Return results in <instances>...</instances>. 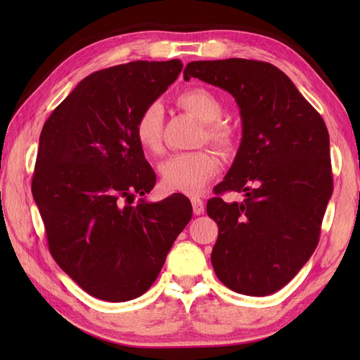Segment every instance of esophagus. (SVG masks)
Listing matches in <instances>:
<instances>
[{
    "mask_svg": "<svg viewBox=\"0 0 360 360\" xmlns=\"http://www.w3.org/2000/svg\"><path fill=\"white\" fill-rule=\"evenodd\" d=\"M192 205H193V213L195 215H202L204 213V210H205V204H204V201L201 200V198H198V196H192Z\"/></svg>",
    "mask_w": 360,
    "mask_h": 360,
    "instance_id": "1",
    "label": "esophagus"
}]
</instances>
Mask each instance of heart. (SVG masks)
<instances>
[{"mask_svg": "<svg viewBox=\"0 0 360 360\" xmlns=\"http://www.w3.org/2000/svg\"><path fill=\"white\" fill-rule=\"evenodd\" d=\"M178 105L202 122L200 141L209 142L219 151L229 153L235 145V129L221 116L223 102L217 94L202 86L188 88L178 96ZM164 127V110L159 102H151L136 119L134 134L145 151L156 153L160 148ZM219 172V159L209 148L176 153L159 165L162 184L173 192L200 193Z\"/></svg>", "mask_w": 360, "mask_h": 360, "instance_id": "b5f03b06", "label": "heart"}]
</instances>
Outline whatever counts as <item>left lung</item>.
<instances>
[{
    "label": "left lung",
    "instance_id": "1",
    "mask_svg": "<svg viewBox=\"0 0 360 360\" xmlns=\"http://www.w3.org/2000/svg\"><path fill=\"white\" fill-rule=\"evenodd\" d=\"M229 91L240 106L243 137L231 170L213 188L217 221L212 264L238 294L263 297L292 280L316 250L333 195L330 134L322 116L277 66L258 60L192 62L184 80ZM226 191L245 193L226 203Z\"/></svg>",
    "mask_w": 360,
    "mask_h": 360
}]
</instances>
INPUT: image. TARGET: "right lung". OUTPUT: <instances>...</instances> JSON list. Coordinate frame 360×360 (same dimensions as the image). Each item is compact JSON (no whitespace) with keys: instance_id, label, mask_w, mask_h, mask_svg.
<instances>
[{"instance_id":"1","label":"right lung","mask_w":360,"mask_h":360,"mask_svg":"<svg viewBox=\"0 0 360 360\" xmlns=\"http://www.w3.org/2000/svg\"><path fill=\"white\" fill-rule=\"evenodd\" d=\"M181 71V60H139L93 72L41 129L32 195L49 252L101 300L147 292L192 219V204L181 193L134 202L156 184L136 139V119Z\"/></svg>"}]
</instances>
